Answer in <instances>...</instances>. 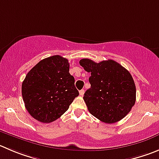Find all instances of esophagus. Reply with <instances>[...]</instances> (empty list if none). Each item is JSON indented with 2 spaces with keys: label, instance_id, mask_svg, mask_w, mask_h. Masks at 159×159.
Instances as JSON below:
<instances>
[{
  "label": "esophagus",
  "instance_id": "1",
  "mask_svg": "<svg viewBox=\"0 0 159 159\" xmlns=\"http://www.w3.org/2000/svg\"><path fill=\"white\" fill-rule=\"evenodd\" d=\"M84 90H80V96H84Z\"/></svg>",
  "mask_w": 159,
  "mask_h": 159
}]
</instances>
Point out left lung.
<instances>
[{
  "label": "left lung",
  "mask_w": 159,
  "mask_h": 159,
  "mask_svg": "<svg viewBox=\"0 0 159 159\" xmlns=\"http://www.w3.org/2000/svg\"><path fill=\"white\" fill-rule=\"evenodd\" d=\"M80 64L90 72V88L84 100L88 111L105 123H115L130 111L136 101V87L129 71L114 60L94 62L83 58Z\"/></svg>",
  "instance_id": "1"
}]
</instances>
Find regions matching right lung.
<instances>
[{"mask_svg":"<svg viewBox=\"0 0 159 159\" xmlns=\"http://www.w3.org/2000/svg\"><path fill=\"white\" fill-rule=\"evenodd\" d=\"M25 107L30 116L43 123L55 121L79 96L68 59L51 56L39 61L22 84Z\"/></svg>","mask_w":159,"mask_h":159,"instance_id":"1","label":"right lung"}]
</instances>
